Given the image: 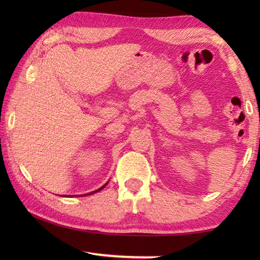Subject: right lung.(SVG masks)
Returning <instances> with one entry per match:
<instances>
[{
  "label": "right lung",
  "instance_id": "obj_1",
  "mask_svg": "<svg viewBox=\"0 0 260 260\" xmlns=\"http://www.w3.org/2000/svg\"><path fill=\"white\" fill-rule=\"evenodd\" d=\"M107 184H108V182L105 183L104 186H102V187H101V188H99L98 190H95V191H91V192H89V193H87V195H91V193H95V192H98V191H100V190H102V189H103L105 186H107ZM72 196H73V195H72ZM81 196H82V195H81ZM83 196H86V193H85V195H83Z\"/></svg>",
  "mask_w": 260,
  "mask_h": 260
}]
</instances>
